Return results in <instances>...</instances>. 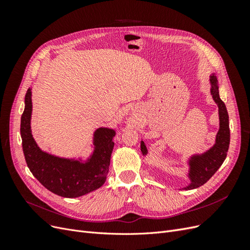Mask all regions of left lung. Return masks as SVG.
Returning a JSON list of instances; mask_svg holds the SVG:
<instances>
[{
    "label": "left lung",
    "mask_w": 250,
    "mask_h": 250,
    "mask_svg": "<svg viewBox=\"0 0 250 250\" xmlns=\"http://www.w3.org/2000/svg\"><path fill=\"white\" fill-rule=\"evenodd\" d=\"M211 88L210 93L213 95L215 102L219 107V119H220V129L217 133L216 144L213 148H210L208 152L202 155H195L190 161V178L191 184L188 187L185 188V190H192V188H199L204 185L207 181L214 175L217 170L220 168L223 164L229 147L230 141V131H229V113L224 102L219 97V89L217 78L215 75L210 76ZM141 150L143 154L147 153V148L144 142L141 143Z\"/></svg>",
    "instance_id": "obj_1"
}]
</instances>
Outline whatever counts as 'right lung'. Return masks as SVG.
I'll use <instances>...</instances> for the list:
<instances>
[{
	"label": "right lung",
	"instance_id": "obj_1",
	"mask_svg": "<svg viewBox=\"0 0 250 250\" xmlns=\"http://www.w3.org/2000/svg\"><path fill=\"white\" fill-rule=\"evenodd\" d=\"M31 89L25 96V109L21 118L22 151L28 168L40 183L56 195L75 198L99 188L106 180L115 130L99 128L95 132L96 149L85 164L48 154L37 147L31 134Z\"/></svg>",
	"mask_w": 250,
	"mask_h": 250
}]
</instances>
